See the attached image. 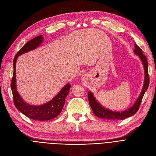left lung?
Segmentation results:
<instances>
[{
  "label": "left lung",
  "mask_w": 156,
  "mask_h": 156,
  "mask_svg": "<svg viewBox=\"0 0 156 156\" xmlns=\"http://www.w3.org/2000/svg\"><path fill=\"white\" fill-rule=\"evenodd\" d=\"M134 52L135 54L138 55L140 57L145 70V82L144 85L142 89V91L138 98V99L136 101L135 104L130 108L128 110L121 111V112H114L110 110H108L103 108L101 105H100L97 101L95 100L92 93L91 92H88V99L89 101L90 105L92 109V111L95 115L100 118L108 119V120H122L132 116L138 111L139 108L142 101L143 97L145 94V92L147 90L149 85V75L148 72V62H147V59L146 56L143 54L142 50L136 44H135V50Z\"/></svg>",
  "instance_id": "1"
}]
</instances>
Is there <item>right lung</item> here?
I'll use <instances>...</instances> for the list:
<instances>
[{
	"label": "right lung",
	"mask_w": 156,
	"mask_h": 156,
	"mask_svg": "<svg viewBox=\"0 0 156 156\" xmlns=\"http://www.w3.org/2000/svg\"><path fill=\"white\" fill-rule=\"evenodd\" d=\"M42 41V35L36 37L24 44L16 54L13 61L14 71L11 82V88L13 95V102L16 109L31 119L47 121L54 119L61 112L65 103L66 97L69 92L71 85L68 83L64 86L52 101L41 105H31L24 102L18 94L16 85V62L18 57L36 48Z\"/></svg>",
	"instance_id": "right-lung-1"
}]
</instances>
